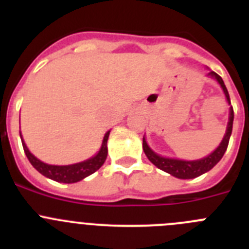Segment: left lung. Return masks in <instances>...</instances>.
Here are the masks:
<instances>
[{
    "label": "left lung",
    "mask_w": 249,
    "mask_h": 249,
    "mask_svg": "<svg viewBox=\"0 0 249 249\" xmlns=\"http://www.w3.org/2000/svg\"><path fill=\"white\" fill-rule=\"evenodd\" d=\"M208 76L213 77L214 80L218 81V83L221 85L222 89H223L224 94H226V98H227L228 103L231 105V98L230 94H228L227 89H226V85H224L222 77L218 76L215 72L211 71L208 73ZM233 118H234V113H233V107L231 106L230 108V121H228L227 131H226V135H224L223 140H222L221 144H219L214 151L211 153L210 156L202 158V160H175V158H166L162 157V156L157 155L155 152L152 151L151 148L147 144L146 140L143 137V151L146 153L147 158L151 160L152 163L155 164L157 168L162 169L164 172L169 173V175L175 176L177 178H181V179H191V178H196L198 176L203 175V173L208 172L210 169H212L215 164L218 163L221 158L223 157L224 152L228 147V142H230V137L232 135V127H233Z\"/></svg>",
    "instance_id": "8db88e82"
}]
</instances>
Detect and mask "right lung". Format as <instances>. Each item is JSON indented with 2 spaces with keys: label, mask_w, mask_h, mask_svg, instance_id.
I'll return each mask as SVG.
<instances>
[{
  "label": "right lung",
  "mask_w": 249,
  "mask_h": 249,
  "mask_svg": "<svg viewBox=\"0 0 249 249\" xmlns=\"http://www.w3.org/2000/svg\"><path fill=\"white\" fill-rule=\"evenodd\" d=\"M108 136L109 131L105 135L102 147H101V149L94 157L76 164L53 166V164L43 163L42 160H39L38 158L35 157V156L28 151L27 146H26L25 142H23L21 132H19V137H21L23 151H25L26 156H27L31 164H32L41 175L50 178V179H53V181L56 182H61V183H76V182L81 181V179H83V178L86 177H89V175H92V173L96 172L97 169H100L101 167H102V164L105 163L106 158H107V153H108V151H107V140H108Z\"/></svg>",
  "instance_id": "add662e5"
}]
</instances>
